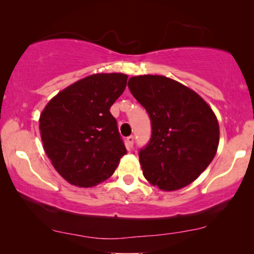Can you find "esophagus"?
Instances as JSON below:
<instances>
[{
	"instance_id": "obj_1",
	"label": "esophagus",
	"mask_w": 254,
	"mask_h": 254,
	"mask_svg": "<svg viewBox=\"0 0 254 254\" xmlns=\"http://www.w3.org/2000/svg\"><path fill=\"white\" fill-rule=\"evenodd\" d=\"M126 145H127L128 150H130V149H133V145H134V136H128V137H127Z\"/></svg>"
}]
</instances>
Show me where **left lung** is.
<instances>
[{
  "mask_svg": "<svg viewBox=\"0 0 254 254\" xmlns=\"http://www.w3.org/2000/svg\"><path fill=\"white\" fill-rule=\"evenodd\" d=\"M128 86L151 120L150 142L138 154L144 178L165 192L190 185L216 155L214 111L194 90L162 75L133 76Z\"/></svg>",
  "mask_w": 254,
  "mask_h": 254,
  "instance_id": "left-lung-1",
  "label": "left lung"
}]
</instances>
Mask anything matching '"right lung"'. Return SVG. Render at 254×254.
<instances>
[{
	"instance_id": "add662e5",
	"label": "right lung",
	"mask_w": 254,
	"mask_h": 254,
	"mask_svg": "<svg viewBox=\"0 0 254 254\" xmlns=\"http://www.w3.org/2000/svg\"><path fill=\"white\" fill-rule=\"evenodd\" d=\"M121 72H100L61 90L39 118L44 150L65 182L93 187L109 179L126 155L110 112L127 85Z\"/></svg>"
}]
</instances>
